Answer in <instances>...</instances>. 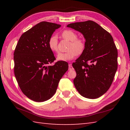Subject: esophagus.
Instances as JSON below:
<instances>
[{"mask_svg":"<svg viewBox=\"0 0 130 130\" xmlns=\"http://www.w3.org/2000/svg\"><path fill=\"white\" fill-rule=\"evenodd\" d=\"M73 70V67H72V65H71V63H70V64H69V70Z\"/></svg>","mask_w":130,"mask_h":130,"instance_id":"34e87169","label":"esophagus"}]
</instances>
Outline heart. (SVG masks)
Returning a JSON list of instances; mask_svg holds the SVG:
<instances>
[{
  "instance_id": "heart-1",
  "label": "heart",
  "mask_w": 130,
  "mask_h": 130,
  "mask_svg": "<svg viewBox=\"0 0 130 130\" xmlns=\"http://www.w3.org/2000/svg\"><path fill=\"white\" fill-rule=\"evenodd\" d=\"M63 38L70 41L68 46V51L60 52L56 56V60L60 61H68L74 59L76 55L83 54L85 47V41L82 38H78V36L72 30H65L62 33ZM57 37L56 35H52L49 38L48 45L50 49L53 52H57Z\"/></svg>"
}]
</instances>
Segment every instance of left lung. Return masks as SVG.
<instances>
[{"mask_svg": "<svg viewBox=\"0 0 130 130\" xmlns=\"http://www.w3.org/2000/svg\"><path fill=\"white\" fill-rule=\"evenodd\" d=\"M83 35L84 52L73 67L76 76L74 84L80 94L95 99L109 89L117 70L118 52L111 34L92 21L67 26Z\"/></svg>", "mask_w": 130, "mask_h": 130, "instance_id": "left-lung-1", "label": "left lung"}]
</instances>
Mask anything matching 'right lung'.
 <instances>
[{
	"label": "right lung",
	"mask_w": 130,
	"mask_h": 130,
	"mask_svg": "<svg viewBox=\"0 0 130 130\" xmlns=\"http://www.w3.org/2000/svg\"><path fill=\"white\" fill-rule=\"evenodd\" d=\"M61 25L41 22L22 35L14 52V75L22 92L31 100L44 102L56 92L68 63L55 60L49 38Z\"/></svg>",
	"instance_id": "right-lung-1"
}]
</instances>
